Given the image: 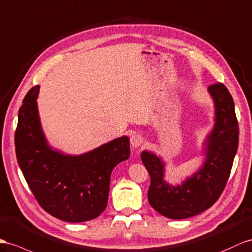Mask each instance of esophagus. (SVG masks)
Here are the masks:
<instances>
[{
  "label": "esophagus",
  "mask_w": 252,
  "mask_h": 252,
  "mask_svg": "<svg viewBox=\"0 0 252 252\" xmlns=\"http://www.w3.org/2000/svg\"><path fill=\"white\" fill-rule=\"evenodd\" d=\"M144 137L139 134H134L131 136V145L133 148H139L144 144Z\"/></svg>",
  "instance_id": "obj_1"
}]
</instances>
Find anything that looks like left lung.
Masks as SVG:
<instances>
[{"instance_id":"8db88e82","label":"left lung","mask_w":252,"mask_h":252,"mask_svg":"<svg viewBox=\"0 0 252 252\" xmlns=\"http://www.w3.org/2000/svg\"><path fill=\"white\" fill-rule=\"evenodd\" d=\"M215 103V126L206 143V159L191 178L180 186L167 184L164 163L156 154L144 151L141 160L150 175L148 199L159 214L183 219L200 214L214 204L228 182L238 146V122L234 102L222 83L209 86Z\"/></svg>"}]
</instances>
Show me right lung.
Returning a JSON list of instances; mask_svg holds the SVG:
<instances>
[{
  "label": "right lung",
  "instance_id": "right-lung-1",
  "mask_svg": "<svg viewBox=\"0 0 252 252\" xmlns=\"http://www.w3.org/2000/svg\"><path fill=\"white\" fill-rule=\"evenodd\" d=\"M32 88L19 109L15 133L18 164L41 208L61 220L82 222L105 210L114 167L130 157L126 136L79 157L63 156L48 146Z\"/></svg>",
  "mask_w": 252,
  "mask_h": 252
}]
</instances>
